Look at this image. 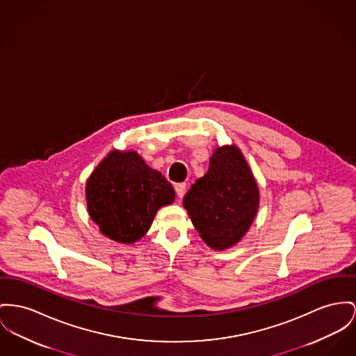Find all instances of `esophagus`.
<instances>
[{
    "label": "esophagus",
    "mask_w": 356,
    "mask_h": 356,
    "mask_svg": "<svg viewBox=\"0 0 356 356\" xmlns=\"http://www.w3.org/2000/svg\"><path fill=\"white\" fill-rule=\"evenodd\" d=\"M175 191H177L178 197L182 198L185 195V193H186V184H177L175 185Z\"/></svg>",
    "instance_id": "1"
}]
</instances>
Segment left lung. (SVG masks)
Masks as SVG:
<instances>
[{
    "instance_id": "1",
    "label": "left lung",
    "mask_w": 356,
    "mask_h": 356,
    "mask_svg": "<svg viewBox=\"0 0 356 356\" xmlns=\"http://www.w3.org/2000/svg\"><path fill=\"white\" fill-rule=\"evenodd\" d=\"M184 208L208 247L224 251L237 244L259 209V188L235 144L217 147L208 172L184 198Z\"/></svg>"
}]
</instances>
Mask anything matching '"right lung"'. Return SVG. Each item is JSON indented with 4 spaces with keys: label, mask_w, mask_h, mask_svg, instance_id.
I'll list each match as a JSON object with an SVG mask.
<instances>
[{
    "label": "right lung",
    "mask_w": 356,
    "mask_h": 356,
    "mask_svg": "<svg viewBox=\"0 0 356 356\" xmlns=\"http://www.w3.org/2000/svg\"><path fill=\"white\" fill-rule=\"evenodd\" d=\"M85 194L101 234L122 244L140 240L158 211L175 198L171 184L134 149H112L88 178Z\"/></svg>",
    "instance_id": "1"
}]
</instances>
